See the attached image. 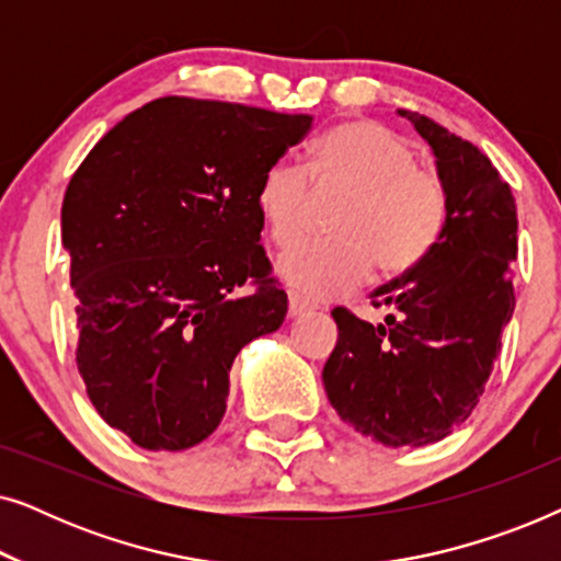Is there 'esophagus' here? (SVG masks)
<instances>
[{"instance_id":"1","label":"esophagus","mask_w":561,"mask_h":561,"mask_svg":"<svg viewBox=\"0 0 561 561\" xmlns=\"http://www.w3.org/2000/svg\"><path fill=\"white\" fill-rule=\"evenodd\" d=\"M306 311H309V304H304L301 298L290 294V298H288V317H290V319H296V317H304Z\"/></svg>"}]
</instances>
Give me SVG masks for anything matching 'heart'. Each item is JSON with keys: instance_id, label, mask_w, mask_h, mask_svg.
<instances>
[{"instance_id": "1", "label": "heart", "mask_w": 561, "mask_h": 561, "mask_svg": "<svg viewBox=\"0 0 561 561\" xmlns=\"http://www.w3.org/2000/svg\"><path fill=\"white\" fill-rule=\"evenodd\" d=\"M403 135L373 119L329 129L309 168L283 158L263 173L255 206L267 237L288 248L306 232L311 188L344 194L324 242H301L278 260V275L306 301H327L355 290L373 265L401 275L424 260L447 227L444 181L421 168Z\"/></svg>"}]
</instances>
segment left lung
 <instances>
[{
  "label": "left lung",
  "instance_id": "1",
  "mask_svg": "<svg viewBox=\"0 0 561 561\" xmlns=\"http://www.w3.org/2000/svg\"><path fill=\"white\" fill-rule=\"evenodd\" d=\"M436 158L449 194L447 227L401 278L375 288L390 306L378 327L334 309L340 329L321 380L355 432L386 447H426L478 405L513 317L516 198L485 152L424 114L398 110Z\"/></svg>",
  "mask_w": 561,
  "mask_h": 561
}]
</instances>
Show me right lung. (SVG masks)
<instances>
[{"label":"right lung","mask_w":561,"mask_h":561,"mask_svg":"<svg viewBox=\"0 0 561 561\" xmlns=\"http://www.w3.org/2000/svg\"><path fill=\"white\" fill-rule=\"evenodd\" d=\"M311 119L163 96L117 122L68 183L76 365L99 416L137 447L204 442L237 352L286 319L255 194Z\"/></svg>","instance_id":"obj_1"}]
</instances>
